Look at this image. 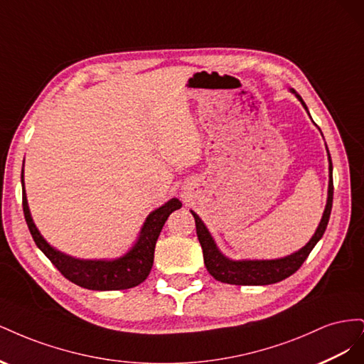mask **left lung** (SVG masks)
Masks as SVG:
<instances>
[{"label": "left lung", "mask_w": 364, "mask_h": 364, "mask_svg": "<svg viewBox=\"0 0 364 364\" xmlns=\"http://www.w3.org/2000/svg\"><path fill=\"white\" fill-rule=\"evenodd\" d=\"M290 91L297 97V100L302 103L305 111L308 112V107L304 103L302 97L299 94H296L294 90H290ZM308 115H310V112H308ZM328 161H329L328 200H326V206H325L321 223H318L311 240L308 241L302 249L291 253L289 257L278 258V259H241V261L229 259L218 250L214 238L211 237V234H209V230L206 229L200 217L191 211L196 220L197 238L200 241V246L203 250V261L209 274L220 282L235 284V285H269L291 277V274L302 266L306 257L310 255L313 247L317 245V241L321 240L322 235L325 234V229L329 222V215H331L334 185H333V162H331V156H329V151H328Z\"/></svg>", "instance_id": "1"}]
</instances>
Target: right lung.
Wrapping results in <instances>:
<instances>
[{"instance_id": "obj_1", "label": "right lung", "mask_w": 364, "mask_h": 364, "mask_svg": "<svg viewBox=\"0 0 364 364\" xmlns=\"http://www.w3.org/2000/svg\"><path fill=\"white\" fill-rule=\"evenodd\" d=\"M21 183H23L24 217L36 246L65 278L87 290H126L136 287L142 281H146L153 266L155 246L162 226L167 222L168 215L182 206L178 199H171L164 206L149 214L144 225L141 228L136 243L126 255L111 261L77 259L50 246L41 235L36 225L33 223L24 188V168L21 171Z\"/></svg>"}]
</instances>
